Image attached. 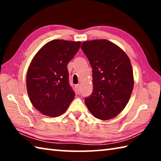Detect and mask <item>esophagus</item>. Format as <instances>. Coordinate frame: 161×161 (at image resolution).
Segmentation results:
<instances>
[{"label": "esophagus", "mask_w": 161, "mask_h": 161, "mask_svg": "<svg viewBox=\"0 0 161 161\" xmlns=\"http://www.w3.org/2000/svg\"><path fill=\"white\" fill-rule=\"evenodd\" d=\"M75 89H76V92H77V94H80V84H77V85H75Z\"/></svg>", "instance_id": "1"}]
</instances>
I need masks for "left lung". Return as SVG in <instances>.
Wrapping results in <instances>:
<instances>
[{
  "label": "left lung",
  "instance_id": "left-lung-1",
  "mask_svg": "<svg viewBox=\"0 0 161 161\" xmlns=\"http://www.w3.org/2000/svg\"><path fill=\"white\" fill-rule=\"evenodd\" d=\"M81 49L91 64L93 77V92L84 99L86 107L97 119H112L126 107L133 88L129 57L107 40L84 42Z\"/></svg>",
  "mask_w": 161,
  "mask_h": 161
}]
</instances>
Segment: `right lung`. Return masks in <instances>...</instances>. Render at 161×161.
I'll return each mask as SVG.
<instances>
[{
  "label": "right lung",
  "mask_w": 161,
  "mask_h": 161,
  "mask_svg": "<svg viewBox=\"0 0 161 161\" xmlns=\"http://www.w3.org/2000/svg\"><path fill=\"white\" fill-rule=\"evenodd\" d=\"M80 45V42L52 40L32 59L27 73V90L32 105L44 115H61L75 98L67 64Z\"/></svg>",
  "instance_id": "add662e5"
}]
</instances>
